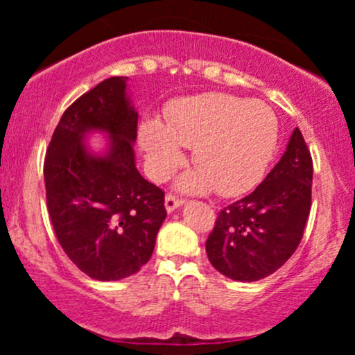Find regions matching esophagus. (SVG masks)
I'll return each instance as SVG.
<instances>
[{"instance_id": "34e87169", "label": "esophagus", "mask_w": 355, "mask_h": 355, "mask_svg": "<svg viewBox=\"0 0 355 355\" xmlns=\"http://www.w3.org/2000/svg\"><path fill=\"white\" fill-rule=\"evenodd\" d=\"M183 203V200L182 198H178V197H175V195H172V193H168L165 197V209H166V211H173L175 209H178V207H180Z\"/></svg>"}]
</instances>
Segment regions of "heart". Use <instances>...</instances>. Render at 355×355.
<instances>
[{"label":"heart","instance_id":"heart-1","mask_svg":"<svg viewBox=\"0 0 355 355\" xmlns=\"http://www.w3.org/2000/svg\"><path fill=\"white\" fill-rule=\"evenodd\" d=\"M279 140L275 113L262 101H247L220 92L185 96L166 110L165 125L148 120L140 141L155 180H165L185 160L180 146L193 148L198 172L180 187L191 191L214 189L234 197L254 187L270 164Z\"/></svg>","mask_w":355,"mask_h":355}]
</instances>
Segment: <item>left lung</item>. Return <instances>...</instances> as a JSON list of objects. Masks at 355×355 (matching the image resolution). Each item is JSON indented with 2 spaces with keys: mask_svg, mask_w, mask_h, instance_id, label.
Here are the masks:
<instances>
[{
  "mask_svg": "<svg viewBox=\"0 0 355 355\" xmlns=\"http://www.w3.org/2000/svg\"><path fill=\"white\" fill-rule=\"evenodd\" d=\"M312 157L299 128L270 173L218 211L205 242L210 263L240 282L266 279L291 259L312 205Z\"/></svg>",
  "mask_w": 355,
  "mask_h": 355,
  "instance_id": "left-lung-1",
  "label": "left lung"
}]
</instances>
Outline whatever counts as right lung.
Returning a JSON list of instances; mask_svg holds the SVG:
<instances>
[{"instance_id":"right-lung-1","label":"right lung","mask_w":355,"mask_h":355,"mask_svg":"<svg viewBox=\"0 0 355 355\" xmlns=\"http://www.w3.org/2000/svg\"><path fill=\"white\" fill-rule=\"evenodd\" d=\"M126 76H112L64 110L44 157L46 205L68 259L101 282L137 274L153 254L166 217L165 191L135 166L138 113L126 98ZM109 133L105 155L83 138Z\"/></svg>"}]
</instances>
